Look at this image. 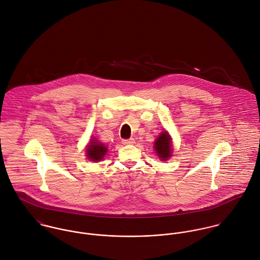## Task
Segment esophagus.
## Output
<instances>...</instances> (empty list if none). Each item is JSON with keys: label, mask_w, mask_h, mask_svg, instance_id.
Masks as SVG:
<instances>
[{"label": "esophagus", "mask_w": 260, "mask_h": 260, "mask_svg": "<svg viewBox=\"0 0 260 260\" xmlns=\"http://www.w3.org/2000/svg\"><path fill=\"white\" fill-rule=\"evenodd\" d=\"M135 142V140L133 138H130V139H123L122 140V143L124 145H130V144H133Z\"/></svg>", "instance_id": "obj_1"}]
</instances>
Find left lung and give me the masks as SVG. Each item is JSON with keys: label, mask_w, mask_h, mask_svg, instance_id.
<instances>
[{"label": "left lung", "mask_w": 260, "mask_h": 260, "mask_svg": "<svg viewBox=\"0 0 260 260\" xmlns=\"http://www.w3.org/2000/svg\"><path fill=\"white\" fill-rule=\"evenodd\" d=\"M155 151L158 154V156L161 158V160H167L171 155V143H170V137L166 131L160 134V136L155 141Z\"/></svg>", "instance_id": "8db88e82"}]
</instances>
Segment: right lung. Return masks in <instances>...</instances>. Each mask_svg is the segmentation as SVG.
Wrapping results in <instances>:
<instances>
[{
    "label": "right lung",
    "instance_id": "obj_1",
    "mask_svg": "<svg viewBox=\"0 0 260 260\" xmlns=\"http://www.w3.org/2000/svg\"><path fill=\"white\" fill-rule=\"evenodd\" d=\"M87 156L92 161L98 162L102 160V158L105 156L107 152V147H105L103 144L99 143L98 141H90L88 147L86 149Z\"/></svg>",
    "mask_w": 260,
    "mask_h": 260
}]
</instances>
